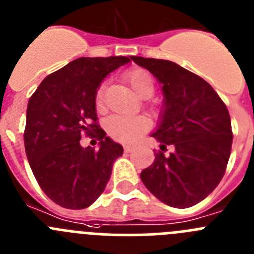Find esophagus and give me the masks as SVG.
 I'll list each match as a JSON object with an SVG mask.
<instances>
[{
    "instance_id": "34e87169",
    "label": "esophagus",
    "mask_w": 254,
    "mask_h": 254,
    "mask_svg": "<svg viewBox=\"0 0 254 254\" xmlns=\"http://www.w3.org/2000/svg\"><path fill=\"white\" fill-rule=\"evenodd\" d=\"M133 146L131 145H125V147H123V150H125V152H131V151H133Z\"/></svg>"
}]
</instances>
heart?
Instances as JSON below:
<instances>
[{
    "instance_id": "heart-1",
    "label": "heart",
    "mask_w": 254,
    "mask_h": 254,
    "mask_svg": "<svg viewBox=\"0 0 254 254\" xmlns=\"http://www.w3.org/2000/svg\"><path fill=\"white\" fill-rule=\"evenodd\" d=\"M126 80L128 81L132 89L141 98H150L155 90V84L150 74L143 69H134L126 75ZM106 84L102 83L95 94L97 107L103 104V94ZM104 127L109 136L116 141L125 143H131L138 138L142 132L147 129V122L142 117L133 116H111L104 122Z\"/></svg>"
}]
</instances>
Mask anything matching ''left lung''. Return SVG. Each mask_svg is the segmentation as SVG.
Instances as JSON below:
<instances>
[{
	"mask_svg": "<svg viewBox=\"0 0 254 254\" xmlns=\"http://www.w3.org/2000/svg\"><path fill=\"white\" fill-rule=\"evenodd\" d=\"M162 85L160 122L151 136L169 156L141 173L145 186L160 201L189 208L205 199L224 176L232 150V123L227 106L208 81L170 60L131 57Z\"/></svg>",
	"mask_w": 254,
	"mask_h": 254,
	"instance_id": "8db88e82",
	"label": "left lung"
}]
</instances>
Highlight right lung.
Here are the masks:
<instances>
[{
    "label": "right lung",
    "mask_w": 254,
    "mask_h": 254,
    "mask_svg": "<svg viewBox=\"0 0 254 254\" xmlns=\"http://www.w3.org/2000/svg\"><path fill=\"white\" fill-rule=\"evenodd\" d=\"M129 62L127 57L79 58L46 76L30 98L24 133L27 160L43 191L63 208L92 205L122 156V146L97 123L95 94L109 73ZM84 133L96 134L99 150L80 145Z\"/></svg>",
    "instance_id": "1"
}]
</instances>
